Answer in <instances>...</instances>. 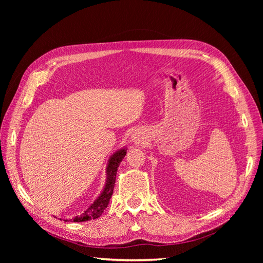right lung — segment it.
Returning a JSON list of instances; mask_svg holds the SVG:
<instances>
[{
	"label": "right lung",
	"instance_id": "right-lung-1",
	"mask_svg": "<svg viewBox=\"0 0 263 263\" xmlns=\"http://www.w3.org/2000/svg\"><path fill=\"white\" fill-rule=\"evenodd\" d=\"M126 149H122L115 153L112 157H110L108 165H107V181H106V185L103 190L102 194L95 200V202L87 209L82 215H80L79 217H76L73 221H86V220H91L99 218L102 213L104 212V210L107 208L108 202L110 200V196L113 194V190L115 185V181H116V173H117V168L119 166V163L122 162L124 157L126 156ZM65 221H68V219H65Z\"/></svg>",
	"mask_w": 263,
	"mask_h": 263
}]
</instances>
